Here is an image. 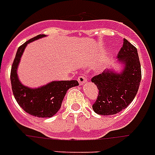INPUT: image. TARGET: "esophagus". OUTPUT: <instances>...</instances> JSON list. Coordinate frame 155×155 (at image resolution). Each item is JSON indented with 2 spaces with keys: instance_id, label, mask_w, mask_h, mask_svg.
I'll return each instance as SVG.
<instances>
[{
  "instance_id": "obj_1",
  "label": "esophagus",
  "mask_w": 155,
  "mask_h": 155,
  "mask_svg": "<svg viewBox=\"0 0 155 155\" xmlns=\"http://www.w3.org/2000/svg\"><path fill=\"white\" fill-rule=\"evenodd\" d=\"M78 81L80 83V85H82L84 83H86L87 81V78L86 77L85 75H80L79 77H78Z\"/></svg>"
}]
</instances>
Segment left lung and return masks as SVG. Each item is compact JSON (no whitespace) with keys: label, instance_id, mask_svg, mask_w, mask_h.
<instances>
[{"label":"left lung","instance_id":"1","mask_svg":"<svg viewBox=\"0 0 155 155\" xmlns=\"http://www.w3.org/2000/svg\"><path fill=\"white\" fill-rule=\"evenodd\" d=\"M117 56L124 65L122 72L108 69L92 78V82L99 89L98 98L93 104L97 114L108 116L120 112L133 101L138 92L141 71L136 48L124 38Z\"/></svg>","mask_w":155,"mask_h":155}]
</instances>
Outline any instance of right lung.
<instances>
[{"label":"right lung","mask_w":155,"mask_h":155,"mask_svg":"<svg viewBox=\"0 0 155 155\" xmlns=\"http://www.w3.org/2000/svg\"><path fill=\"white\" fill-rule=\"evenodd\" d=\"M45 37L40 34L26 41L17 51L11 68V85L17 103L25 112L38 117H51L61 108V102L69 88L79 85L77 81H52L38 88H29L22 85L17 74V68L26 45L38 38Z\"/></svg>","instance_id":"add662e5"}]
</instances>
